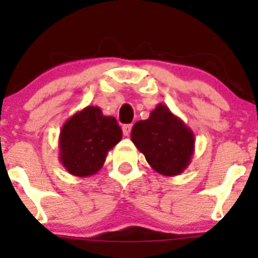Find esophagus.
Returning <instances> with one entry per match:
<instances>
[{
  "mask_svg": "<svg viewBox=\"0 0 258 258\" xmlns=\"http://www.w3.org/2000/svg\"><path fill=\"white\" fill-rule=\"evenodd\" d=\"M131 131H132V124H126L122 126V133H124L125 137H127L129 134H131Z\"/></svg>",
  "mask_w": 258,
  "mask_h": 258,
  "instance_id": "1",
  "label": "esophagus"
}]
</instances>
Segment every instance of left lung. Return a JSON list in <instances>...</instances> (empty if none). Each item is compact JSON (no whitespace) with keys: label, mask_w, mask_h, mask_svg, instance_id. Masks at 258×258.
I'll return each instance as SVG.
<instances>
[{"label":"left lung","mask_w":258,"mask_h":258,"mask_svg":"<svg viewBox=\"0 0 258 258\" xmlns=\"http://www.w3.org/2000/svg\"><path fill=\"white\" fill-rule=\"evenodd\" d=\"M131 138L152 169L168 177L181 174L195 151L192 131L163 103L134 124Z\"/></svg>","instance_id":"1"}]
</instances>
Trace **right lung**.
Returning a JSON list of instances; mask_svg holds the SVG:
<instances>
[{"label":"right lung","mask_w":258,"mask_h":258,"mask_svg":"<svg viewBox=\"0 0 258 258\" xmlns=\"http://www.w3.org/2000/svg\"><path fill=\"white\" fill-rule=\"evenodd\" d=\"M122 138L116 118L88 106L71 116L59 134V160L70 174L90 177L99 172L109 150Z\"/></svg>","instance_id":"1"}]
</instances>
